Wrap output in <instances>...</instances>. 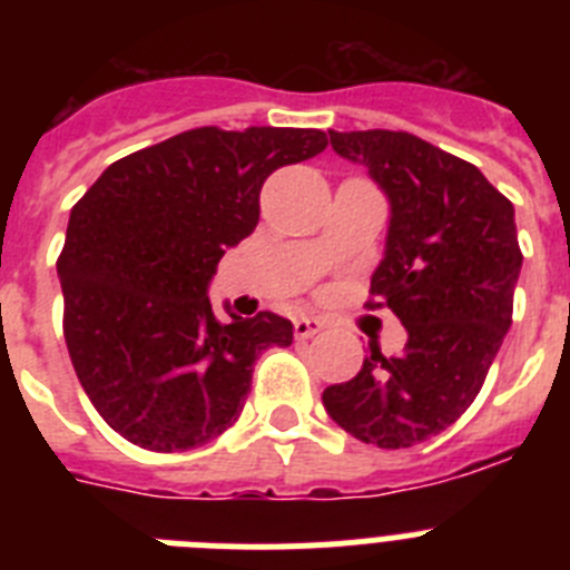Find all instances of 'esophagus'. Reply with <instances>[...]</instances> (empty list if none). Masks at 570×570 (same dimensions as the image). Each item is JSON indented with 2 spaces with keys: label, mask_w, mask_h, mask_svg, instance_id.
<instances>
[{
  "label": "esophagus",
  "mask_w": 570,
  "mask_h": 570,
  "mask_svg": "<svg viewBox=\"0 0 570 570\" xmlns=\"http://www.w3.org/2000/svg\"><path fill=\"white\" fill-rule=\"evenodd\" d=\"M325 322L316 320V316H296L294 320V334L296 340H314L316 334H322Z\"/></svg>",
  "instance_id": "1"
}]
</instances>
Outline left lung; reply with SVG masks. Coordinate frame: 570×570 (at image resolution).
<instances>
[{"mask_svg":"<svg viewBox=\"0 0 570 570\" xmlns=\"http://www.w3.org/2000/svg\"><path fill=\"white\" fill-rule=\"evenodd\" d=\"M328 134L387 199L371 294L400 316L407 342L396 356H365L322 405L360 442L411 448L465 414L511 328L522 268L513 205L480 168L414 134Z\"/></svg>","mask_w":570,"mask_h":570,"instance_id":"1","label":"left lung"}]
</instances>
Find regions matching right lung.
Listing matches in <instances>:
<instances>
[{"label": "right lung", "instance_id": "obj_1", "mask_svg": "<svg viewBox=\"0 0 570 570\" xmlns=\"http://www.w3.org/2000/svg\"><path fill=\"white\" fill-rule=\"evenodd\" d=\"M316 128H196L125 156L73 205L57 274L65 342L85 394L128 442L159 454L225 434L256 356L294 325L262 311L219 322L208 288L225 250L259 223L282 165L322 154Z\"/></svg>", "mask_w": 570, "mask_h": 570}]
</instances>
